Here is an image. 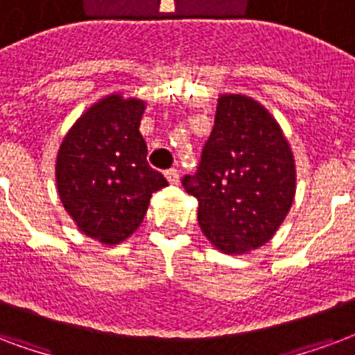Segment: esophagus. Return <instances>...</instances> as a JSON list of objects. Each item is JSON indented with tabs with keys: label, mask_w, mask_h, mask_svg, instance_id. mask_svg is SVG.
Listing matches in <instances>:
<instances>
[{
	"label": "esophagus",
	"mask_w": 355,
	"mask_h": 355,
	"mask_svg": "<svg viewBox=\"0 0 355 355\" xmlns=\"http://www.w3.org/2000/svg\"><path fill=\"white\" fill-rule=\"evenodd\" d=\"M166 180L170 181V183H180V170H175V168H172V170H168L166 172Z\"/></svg>",
	"instance_id": "obj_1"
}]
</instances>
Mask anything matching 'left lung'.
I'll return each instance as SVG.
<instances>
[{
  "label": "left lung",
  "mask_w": 355,
  "mask_h": 355,
  "mask_svg": "<svg viewBox=\"0 0 355 355\" xmlns=\"http://www.w3.org/2000/svg\"><path fill=\"white\" fill-rule=\"evenodd\" d=\"M204 236L225 255L259 250L291 209L297 168L291 146L263 103L245 94H219L216 124L193 178Z\"/></svg>",
  "instance_id": "left-lung-1"
}]
</instances>
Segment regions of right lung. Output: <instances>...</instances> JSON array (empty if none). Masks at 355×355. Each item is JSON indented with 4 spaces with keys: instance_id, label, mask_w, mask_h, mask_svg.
Masks as SVG:
<instances>
[{
    "instance_id": "add662e5",
    "label": "right lung",
    "mask_w": 355,
    "mask_h": 355,
    "mask_svg": "<svg viewBox=\"0 0 355 355\" xmlns=\"http://www.w3.org/2000/svg\"><path fill=\"white\" fill-rule=\"evenodd\" d=\"M147 103L111 92L92 103L64 136L56 153V191L81 234L105 245L138 229L164 175L147 162L139 123Z\"/></svg>"
}]
</instances>
